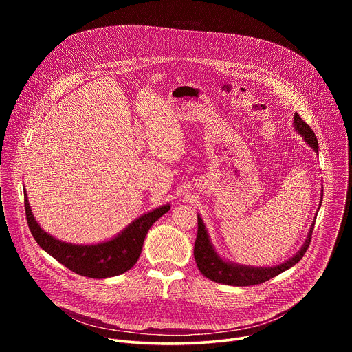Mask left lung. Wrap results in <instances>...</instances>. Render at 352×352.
Masks as SVG:
<instances>
[{"label": "left lung", "mask_w": 352, "mask_h": 352, "mask_svg": "<svg viewBox=\"0 0 352 352\" xmlns=\"http://www.w3.org/2000/svg\"><path fill=\"white\" fill-rule=\"evenodd\" d=\"M294 128L295 131L302 136V139L312 147L315 152L318 153L319 146H318V139L311 126L300 118L298 114H294ZM320 204L323 200V186H322V195H320ZM320 208V205H319ZM315 221L312 223L308 236L304 242V245L300 246L298 252L285 261L281 265L276 266H269V267H255V266H245V265H238L232 262L224 261L217 252L216 249L209 238L208 230L204 224L202 217L197 214V235L195 241V248H193V256L197 265V269L200 270L205 277H208L212 281L220 283V284H228V285H236V287H243V285H255V284H262L280 273L288 270L294 265H296L300 259L304 258L305 252L308 250V246L311 243L312 238V231H314Z\"/></svg>", "instance_id": "1"}]
</instances>
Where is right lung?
<instances>
[{
	"label": "right lung",
	"mask_w": 352,
	"mask_h": 352,
	"mask_svg": "<svg viewBox=\"0 0 352 352\" xmlns=\"http://www.w3.org/2000/svg\"><path fill=\"white\" fill-rule=\"evenodd\" d=\"M23 193L28 226L36 242L61 265L79 276L90 278L114 277L129 270L140 256L148 228L171 208L170 205H163L140 216L126 228H124L117 236L106 242L94 245H76L60 241L53 235L47 234L38 226L32 213L26 189Z\"/></svg>",
	"instance_id": "obj_1"
}]
</instances>
